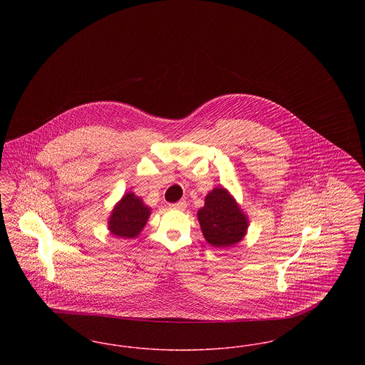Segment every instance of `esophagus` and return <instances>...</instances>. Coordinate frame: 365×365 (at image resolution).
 <instances>
[{
  "mask_svg": "<svg viewBox=\"0 0 365 365\" xmlns=\"http://www.w3.org/2000/svg\"><path fill=\"white\" fill-rule=\"evenodd\" d=\"M186 207H187V204L183 200H180V201H178L175 204H170V208L175 209V210H185Z\"/></svg>",
  "mask_w": 365,
  "mask_h": 365,
  "instance_id": "obj_1",
  "label": "esophagus"
}]
</instances>
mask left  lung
I'll list each match as a JSON object with an SVG mask.
<instances>
[{
    "label": "left lung",
    "mask_w": 365,
    "mask_h": 365,
    "mask_svg": "<svg viewBox=\"0 0 365 365\" xmlns=\"http://www.w3.org/2000/svg\"><path fill=\"white\" fill-rule=\"evenodd\" d=\"M197 216L204 238L215 247H228L242 241L249 226L247 216L225 187L209 192Z\"/></svg>",
    "instance_id": "1"
}]
</instances>
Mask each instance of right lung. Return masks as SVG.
Here are the masks:
<instances>
[{
  "instance_id": "add662e5",
  "label": "right lung",
  "mask_w": 365,
  "mask_h": 365,
  "mask_svg": "<svg viewBox=\"0 0 365 365\" xmlns=\"http://www.w3.org/2000/svg\"><path fill=\"white\" fill-rule=\"evenodd\" d=\"M150 212L152 209L146 207L139 197L128 191L112 210L108 228L112 235L123 240L135 238L146 225Z\"/></svg>"
}]
</instances>
